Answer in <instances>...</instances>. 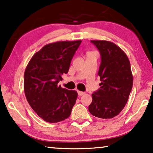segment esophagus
Segmentation results:
<instances>
[{
	"instance_id": "esophagus-1",
	"label": "esophagus",
	"mask_w": 153,
	"mask_h": 153,
	"mask_svg": "<svg viewBox=\"0 0 153 153\" xmlns=\"http://www.w3.org/2000/svg\"><path fill=\"white\" fill-rule=\"evenodd\" d=\"M78 96L80 97V96L84 95L85 92H80V91H78Z\"/></svg>"
}]
</instances>
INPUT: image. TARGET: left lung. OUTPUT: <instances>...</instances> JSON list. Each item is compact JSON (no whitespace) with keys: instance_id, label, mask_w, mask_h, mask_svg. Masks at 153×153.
Instances as JSON below:
<instances>
[{"instance_id":"1","label":"left lung","mask_w":153,"mask_h":153,"mask_svg":"<svg viewBox=\"0 0 153 153\" xmlns=\"http://www.w3.org/2000/svg\"><path fill=\"white\" fill-rule=\"evenodd\" d=\"M101 55L98 75L100 88L92 94L89 106L92 115L100 119H111L122 111L133 87V75L128 58L113 42L91 40Z\"/></svg>"}]
</instances>
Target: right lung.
<instances>
[{"mask_svg": "<svg viewBox=\"0 0 153 153\" xmlns=\"http://www.w3.org/2000/svg\"><path fill=\"white\" fill-rule=\"evenodd\" d=\"M81 40L46 44L34 54L24 75V90L30 107L39 117L49 123L69 117L76 102L75 90L58 85L68 72L71 60Z\"/></svg>", "mask_w": 153, "mask_h": 153, "instance_id": "obj_1", "label": "right lung"}]
</instances>
